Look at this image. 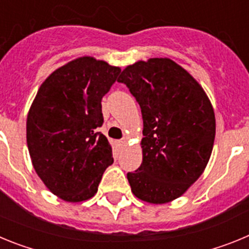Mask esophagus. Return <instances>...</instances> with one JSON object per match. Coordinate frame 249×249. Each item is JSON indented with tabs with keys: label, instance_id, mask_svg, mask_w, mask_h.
Returning <instances> with one entry per match:
<instances>
[{
	"label": "esophagus",
	"instance_id": "1",
	"mask_svg": "<svg viewBox=\"0 0 249 249\" xmlns=\"http://www.w3.org/2000/svg\"><path fill=\"white\" fill-rule=\"evenodd\" d=\"M120 144L121 146H124V144H127V138H122V140L120 141Z\"/></svg>",
	"mask_w": 249,
	"mask_h": 249
}]
</instances>
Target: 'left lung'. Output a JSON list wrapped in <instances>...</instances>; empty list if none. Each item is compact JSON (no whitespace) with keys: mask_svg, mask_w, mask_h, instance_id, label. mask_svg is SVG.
Listing matches in <instances>:
<instances>
[{"mask_svg":"<svg viewBox=\"0 0 249 249\" xmlns=\"http://www.w3.org/2000/svg\"><path fill=\"white\" fill-rule=\"evenodd\" d=\"M129 89L143 118L142 163L127 173L132 193L163 204L181 197L203 173L213 149L215 117L202 86L169 58L127 66Z\"/></svg>","mask_w":249,"mask_h":249,"instance_id":"obj_1","label":"left lung"}]
</instances>
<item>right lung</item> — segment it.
I'll return each instance as SVG.
<instances>
[{
    "instance_id": "add662e5",
    "label": "right lung",
    "mask_w": 249,
    "mask_h": 249,
    "mask_svg": "<svg viewBox=\"0 0 249 249\" xmlns=\"http://www.w3.org/2000/svg\"><path fill=\"white\" fill-rule=\"evenodd\" d=\"M121 68L93 57L76 58L43 81L27 114L31 160L51 192L63 201L93 197L113 163L112 147L98 128L101 101Z\"/></svg>"
}]
</instances>
